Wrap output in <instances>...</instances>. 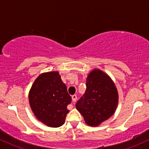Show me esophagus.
<instances>
[{
    "label": "esophagus",
    "mask_w": 149,
    "mask_h": 149,
    "mask_svg": "<svg viewBox=\"0 0 149 149\" xmlns=\"http://www.w3.org/2000/svg\"><path fill=\"white\" fill-rule=\"evenodd\" d=\"M71 98H72V102H73V103L76 102V100H77V96H76V95H73V96L71 97Z\"/></svg>",
    "instance_id": "esophagus-1"
}]
</instances>
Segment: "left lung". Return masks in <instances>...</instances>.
Masks as SVG:
<instances>
[{
  "label": "left lung",
  "mask_w": 149,
  "mask_h": 149,
  "mask_svg": "<svg viewBox=\"0 0 149 149\" xmlns=\"http://www.w3.org/2000/svg\"><path fill=\"white\" fill-rule=\"evenodd\" d=\"M85 95L76 104L85 123L96 127L114 113L118 103V92L110 76L95 69L88 74Z\"/></svg>",
  "instance_id": "8db88e82"
}]
</instances>
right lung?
I'll list each match as a JSON object with an SVG mask.
<instances>
[{"label":"right lung","instance_id":"right-lung-1","mask_svg":"<svg viewBox=\"0 0 149 149\" xmlns=\"http://www.w3.org/2000/svg\"><path fill=\"white\" fill-rule=\"evenodd\" d=\"M31 109L39 121L48 127L64 123L71 97L58 71L42 73L33 82L29 93Z\"/></svg>","mask_w":149,"mask_h":149}]
</instances>
